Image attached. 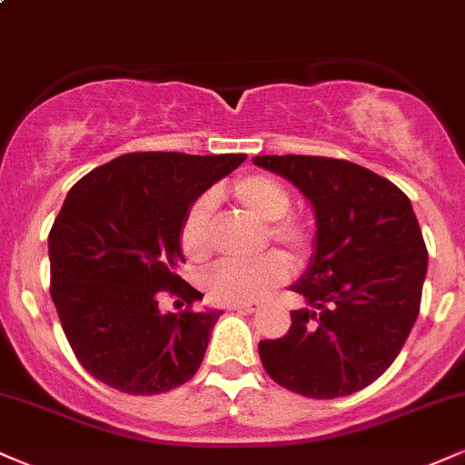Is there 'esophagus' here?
I'll return each instance as SVG.
<instances>
[{
	"instance_id": "esophagus-1",
	"label": "esophagus",
	"mask_w": 465,
	"mask_h": 465,
	"mask_svg": "<svg viewBox=\"0 0 465 465\" xmlns=\"http://www.w3.org/2000/svg\"><path fill=\"white\" fill-rule=\"evenodd\" d=\"M229 310L244 312V314H255V312L260 310V303H233V305H229Z\"/></svg>"
}]
</instances>
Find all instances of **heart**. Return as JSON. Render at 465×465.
I'll return each mask as SVG.
<instances>
[{"instance_id": "b5f03b06", "label": "heart", "mask_w": 465, "mask_h": 465, "mask_svg": "<svg viewBox=\"0 0 465 465\" xmlns=\"http://www.w3.org/2000/svg\"><path fill=\"white\" fill-rule=\"evenodd\" d=\"M238 205L266 225V236L286 247L290 253L303 257L312 249V229L301 216L288 214L292 197L282 182L271 175L240 177L232 186ZM216 194L203 193L194 199L182 223V247L190 260H203L212 249ZM290 275L286 257L266 253L257 260H223L210 266L201 277L205 294L216 303H249L262 299L268 290L283 283Z\"/></svg>"}]
</instances>
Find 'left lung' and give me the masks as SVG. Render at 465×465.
Wrapping results in <instances>:
<instances>
[{
  "instance_id": "1",
  "label": "left lung",
  "mask_w": 465,
  "mask_h": 465,
  "mask_svg": "<svg viewBox=\"0 0 465 465\" xmlns=\"http://www.w3.org/2000/svg\"><path fill=\"white\" fill-rule=\"evenodd\" d=\"M286 177L316 214L314 253L292 290L283 338L262 340L272 381L307 399H338L371 385L401 353L420 312L427 247L411 201L377 173L321 155H255Z\"/></svg>"
}]
</instances>
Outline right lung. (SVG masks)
<instances>
[{
  "label": "right lung",
  "instance_id": "add662e5",
  "mask_svg": "<svg viewBox=\"0 0 465 465\" xmlns=\"http://www.w3.org/2000/svg\"><path fill=\"white\" fill-rule=\"evenodd\" d=\"M244 160L125 153L69 190L49 232L52 299L73 353L94 379L144 396L194 377L223 312L190 310L203 294L177 275L182 223L194 199ZM162 289L187 310L162 312Z\"/></svg>",
  "mask_w": 465,
  "mask_h": 465
}]
</instances>
